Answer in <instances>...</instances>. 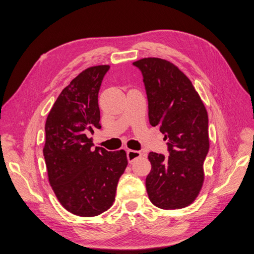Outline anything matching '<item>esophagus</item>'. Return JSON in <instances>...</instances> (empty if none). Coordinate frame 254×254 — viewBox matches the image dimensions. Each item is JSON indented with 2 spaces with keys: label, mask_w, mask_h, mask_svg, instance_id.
Segmentation results:
<instances>
[{
  "label": "esophagus",
  "mask_w": 254,
  "mask_h": 254,
  "mask_svg": "<svg viewBox=\"0 0 254 254\" xmlns=\"http://www.w3.org/2000/svg\"><path fill=\"white\" fill-rule=\"evenodd\" d=\"M127 160L128 162H133L135 159L141 157L142 153L139 151H134V150H127Z\"/></svg>",
  "instance_id": "esophagus-1"
}]
</instances>
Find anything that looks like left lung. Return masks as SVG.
I'll return each mask as SVG.
<instances>
[{"label":"left lung","instance_id":"left-lung-1","mask_svg":"<svg viewBox=\"0 0 254 254\" xmlns=\"http://www.w3.org/2000/svg\"><path fill=\"white\" fill-rule=\"evenodd\" d=\"M141 70L149 102V120L168 141L169 157L151 152L145 187L151 202L160 209H182L197 197L209 152L208 113L198 93L176 65L160 58L133 63Z\"/></svg>","mask_w":254,"mask_h":254}]
</instances>
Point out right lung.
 I'll return each mask as SVG.
<instances>
[{
	"label": "right lung",
	"mask_w": 254,
	"mask_h": 254,
	"mask_svg": "<svg viewBox=\"0 0 254 254\" xmlns=\"http://www.w3.org/2000/svg\"><path fill=\"white\" fill-rule=\"evenodd\" d=\"M109 68L92 66L73 78L57 98L45 124L48 181L62 206L78 216H97L112 207L127 166L126 151L94 150L88 137L101 128L98 93Z\"/></svg>",
	"instance_id": "right-lung-1"
}]
</instances>
